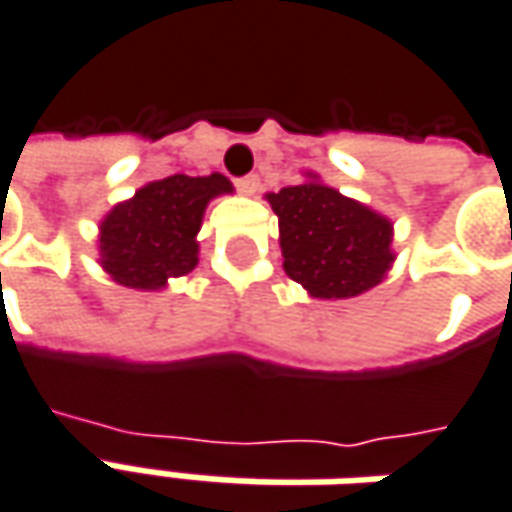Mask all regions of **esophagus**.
<instances>
[{
	"mask_svg": "<svg viewBox=\"0 0 512 512\" xmlns=\"http://www.w3.org/2000/svg\"><path fill=\"white\" fill-rule=\"evenodd\" d=\"M235 186H238L243 195H255L257 186H260V178H257V175H243V178L235 181Z\"/></svg>",
	"mask_w": 512,
	"mask_h": 512,
	"instance_id": "1",
	"label": "esophagus"
}]
</instances>
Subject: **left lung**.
I'll list each match as a JSON object with an SVG mask.
<instances>
[{
  "label": "left lung",
  "mask_w": 512,
  "mask_h": 512,
  "mask_svg": "<svg viewBox=\"0 0 512 512\" xmlns=\"http://www.w3.org/2000/svg\"><path fill=\"white\" fill-rule=\"evenodd\" d=\"M280 221L283 269L323 300L357 297L391 266V223L337 189L306 181L269 195Z\"/></svg>",
  "instance_id": "obj_1"
}]
</instances>
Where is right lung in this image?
Here are the masks:
<instances>
[{"label":"right lung","mask_w":512,"mask_h":512,"mask_svg":"<svg viewBox=\"0 0 512 512\" xmlns=\"http://www.w3.org/2000/svg\"><path fill=\"white\" fill-rule=\"evenodd\" d=\"M232 192L223 175H169L118 203L101 223V263L115 283L130 289H161L169 277L198 263L195 235L209 198Z\"/></svg>","instance_id":"1"}]
</instances>
